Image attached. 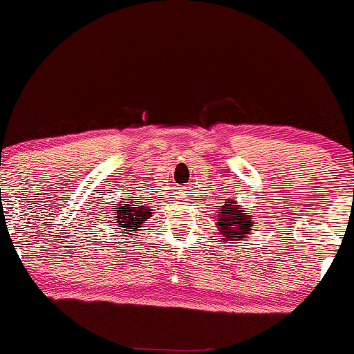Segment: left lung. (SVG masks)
<instances>
[{
  "label": "left lung",
  "mask_w": 354,
  "mask_h": 354,
  "mask_svg": "<svg viewBox=\"0 0 354 354\" xmlns=\"http://www.w3.org/2000/svg\"><path fill=\"white\" fill-rule=\"evenodd\" d=\"M254 225L251 213H246V209L241 208L236 200L225 201V205L219 208L216 228L221 241H243L248 234L253 233Z\"/></svg>",
  "instance_id": "8db88e82"
}]
</instances>
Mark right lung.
<instances>
[{
	"label": "right lung",
	"mask_w": 354,
	"mask_h": 354,
	"mask_svg": "<svg viewBox=\"0 0 354 354\" xmlns=\"http://www.w3.org/2000/svg\"><path fill=\"white\" fill-rule=\"evenodd\" d=\"M111 218H115L116 230L126 231L124 236H133L143 228L145 223L151 218L153 209L149 206L141 205L140 201H120L116 206H111Z\"/></svg>",
	"instance_id": "right-lung-1"
}]
</instances>
